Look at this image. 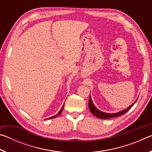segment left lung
<instances>
[{
    "instance_id": "8db88e82",
    "label": "left lung",
    "mask_w": 152,
    "mask_h": 152,
    "mask_svg": "<svg viewBox=\"0 0 152 152\" xmlns=\"http://www.w3.org/2000/svg\"><path fill=\"white\" fill-rule=\"evenodd\" d=\"M137 100L133 102V103L130 105L129 107H127V109H125L124 110H121L119 112L115 113H104L102 112L101 110H100L97 109V108L94 106V104H93V102L92 101L91 96L90 95V99H89V101H88V107H89V110L92 113V114H93L94 116H96V117L99 118V119H110V118H113V117H119L120 115H122L123 114H125V113H127L129 110L131 109L134 103H135Z\"/></svg>"
}]
</instances>
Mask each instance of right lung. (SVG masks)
I'll list each match as a JSON object with an SVG mask.
<instances>
[{
    "instance_id": "right-lung-1",
    "label": "right lung",
    "mask_w": 152,
    "mask_h": 152,
    "mask_svg": "<svg viewBox=\"0 0 152 152\" xmlns=\"http://www.w3.org/2000/svg\"><path fill=\"white\" fill-rule=\"evenodd\" d=\"M64 105H63V107H61V109H60V111L58 112V114H56V115H54V116H52V117H49V118H48V119H46V120H48V119H53V118H56V117H58L59 115H60V114H61V113L62 112V110H63V109H64Z\"/></svg>"
}]
</instances>
